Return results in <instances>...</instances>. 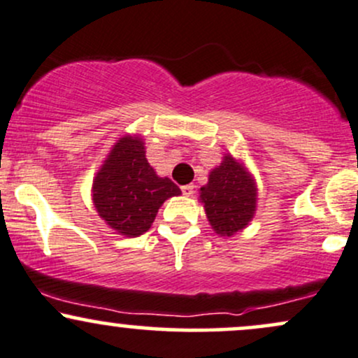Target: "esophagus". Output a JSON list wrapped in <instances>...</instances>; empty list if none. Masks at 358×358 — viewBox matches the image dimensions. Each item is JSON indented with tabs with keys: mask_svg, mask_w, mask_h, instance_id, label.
<instances>
[{
	"mask_svg": "<svg viewBox=\"0 0 358 358\" xmlns=\"http://www.w3.org/2000/svg\"><path fill=\"white\" fill-rule=\"evenodd\" d=\"M182 192H183L185 196H192L193 192H195V187H193V185H183Z\"/></svg>",
	"mask_w": 358,
	"mask_h": 358,
	"instance_id": "1",
	"label": "esophagus"
}]
</instances>
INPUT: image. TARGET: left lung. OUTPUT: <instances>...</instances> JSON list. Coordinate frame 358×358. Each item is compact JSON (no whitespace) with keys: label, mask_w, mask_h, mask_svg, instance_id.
I'll return each mask as SVG.
<instances>
[{"label":"left lung","mask_w":358,"mask_h":358,"mask_svg":"<svg viewBox=\"0 0 358 358\" xmlns=\"http://www.w3.org/2000/svg\"><path fill=\"white\" fill-rule=\"evenodd\" d=\"M200 200L213 231L231 237L248 227L256 213V182L239 159L225 155L200 188Z\"/></svg>","instance_id":"1"}]
</instances>
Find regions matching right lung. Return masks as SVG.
<instances>
[{"instance_id": "1", "label": "right lung", "mask_w": 358, "mask_h": 358, "mask_svg": "<svg viewBox=\"0 0 358 358\" xmlns=\"http://www.w3.org/2000/svg\"><path fill=\"white\" fill-rule=\"evenodd\" d=\"M180 193L170 178L156 175L146 159L143 139L131 134L119 138L92 183L97 213L124 237L145 234L163 202Z\"/></svg>"}]
</instances>
